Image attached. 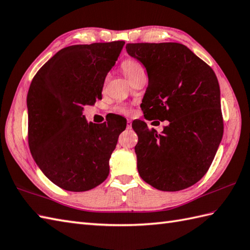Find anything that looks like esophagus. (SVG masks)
<instances>
[{
    "mask_svg": "<svg viewBox=\"0 0 250 250\" xmlns=\"http://www.w3.org/2000/svg\"><path fill=\"white\" fill-rule=\"evenodd\" d=\"M126 127H127V129H131V127H132V121L130 119L126 120Z\"/></svg>",
    "mask_w": 250,
    "mask_h": 250,
    "instance_id": "esophagus-1",
    "label": "esophagus"
}]
</instances>
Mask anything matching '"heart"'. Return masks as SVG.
Masks as SVG:
<instances>
[{"instance_id":"heart-1","label":"heart","mask_w":250,"mask_h":250,"mask_svg":"<svg viewBox=\"0 0 250 250\" xmlns=\"http://www.w3.org/2000/svg\"><path fill=\"white\" fill-rule=\"evenodd\" d=\"M121 68H123V71L127 79L132 78L133 75H134L136 72H138L139 70H143V67L141 63L134 60H130V59L125 60L123 62ZM114 111L120 115H130L131 114V108L127 105H124V104H120V105L115 106Z\"/></svg>"}]
</instances>
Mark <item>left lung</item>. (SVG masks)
Returning <instances> with one entry per match:
<instances>
[{"instance_id": "8db88e82", "label": "left lung", "mask_w": 250, "mask_h": 250, "mask_svg": "<svg viewBox=\"0 0 250 250\" xmlns=\"http://www.w3.org/2000/svg\"><path fill=\"white\" fill-rule=\"evenodd\" d=\"M125 49L148 73L145 117L169 123L162 133L142 120L132 124L139 176L160 190L188 188L206 175L223 138L216 75L181 43H127Z\"/></svg>"}]
</instances>
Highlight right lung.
Segmentation results:
<instances>
[{
    "instance_id": "add662e5",
    "label": "right lung",
    "mask_w": 250,
    "mask_h": 250,
    "mask_svg": "<svg viewBox=\"0 0 250 250\" xmlns=\"http://www.w3.org/2000/svg\"><path fill=\"white\" fill-rule=\"evenodd\" d=\"M124 45L67 46L32 81L26 99L28 146L40 170L62 189L89 190L108 176V161L126 121L115 116L101 125L88 124L83 108L102 99L104 80Z\"/></svg>"
}]
</instances>
